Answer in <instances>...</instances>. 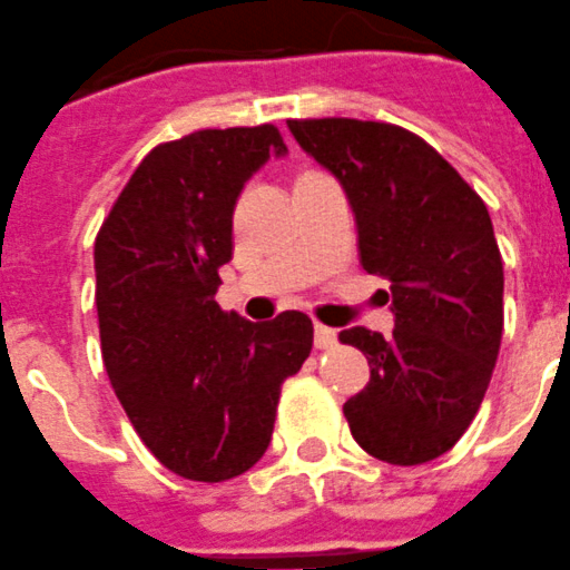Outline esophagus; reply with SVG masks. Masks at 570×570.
I'll list each match as a JSON object with an SVG mask.
<instances>
[{"mask_svg":"<svg viewBox=\"0 0 570 570\" xmlns=\"http://www.w3.org/2000/svg\"><path fill=\"white\" fill-rule=\"evenodd\" d=\"M314 345L320 347V351H328V347L336 345V331L328 328V325H314Z\"/></svg>","mask_w":570,"mask_h":570,"instance_id":"esophagus-1","label":"esophagus"}]
</instances>
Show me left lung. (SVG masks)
<instances>
[{
	"instance_id": "1",
	"label": "left lung",
	"mask_w": 570,
	"mask_h": 570,
	"mask_svg": "<svg viewBox=\"0 0 570 570\" xmlns=\"http://www.w3.org/2000/svg\"><path fill=\"white\" fill-rule=\"evenodd\" d=\"M306 156L340 180L362 267L390 281L395 331L340 334L370 381L342 406L351 434L390 465L438 460L488 392L504 331V264L482 197L420 136L386 121L289 119Z\"/></svg>"
}]
</instances>
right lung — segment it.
Returning <instances> with one entry per match:
<instances>
[{"label":"right lung","mask_w":570,"mask_h":570,"mask_svg":"<svg viewBox=\"0 0 570 570\" xmlns=\"http://www.w3.org/2000/svg\"><path fill=\"white\" fill-rule=\"evenodd\" d=\"M278 127L197 130L138 164L94 242L102 362L132 429L191 482L250 471L281 384L312 353L303 312L250 323L214 301L247 180L284 158Z\"/></svg>","instance_id":"1"}]
</instances>
